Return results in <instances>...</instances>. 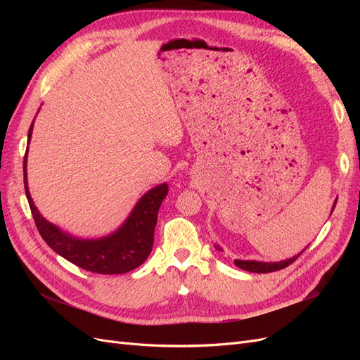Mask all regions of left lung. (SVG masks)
<instances>
[{"instance_id":"left-lung-1","label":"left lung","mask_w":360,"mask_h":360,"mask_svg":"<svg viewBox=\"0 0 360 360\" xmlns=\"http://www.w3.org/2000/svg\"><path fill=\"white\" fill-rule=\"evenodd\" d=\"M333 209H335V204H333ZM333 209H332V212H333ZM216 248L219 249V246H216ZM304 249H307V248H304ZM303 250H302V252H303ZM300 254H297L296 257H292V258L279 261V263H263V261H254V259H248V261H245V259H234V264L237 267L243 269V270L254 271V274H269V271H276V270L288 267L291 263H294V261L297 259V257Z\"/></svg>"}]
</instances>
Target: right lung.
I'll return each instance as SVG.
<instances>
[{
  "instance_id": "add662e5",
  "label": "right lung",
  "mask_w": 360,
  "mask_h": 360,
  "mask_svg": "<svg viewBox=\"0 0 360 360\" xmlns=\"http://www.w3.org/2000/svg\"><path fill=\"white\" fill-rule=\"evenodd\" d=\"M31 134L32 123L28 130V143ZM27 153L24 156L25 193L37 230L51 249L75 266L101 275L126 274L144 263L153 248L159 207L168 193L167 183L148 191L115 233L91 240L76 238L48 222L32 202L27 181Z\"/></svg>"
}]
</instances>
